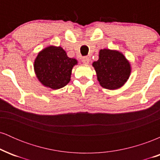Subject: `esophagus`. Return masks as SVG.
Returning a JSON list of instances; mask_svg holds the SVG:
<instances>
[{
    "label": "esophagus",
    "mask_w": 160,
    "mask_h": 160,
    "mask_svg": "<svg viewBox=\"0 0 160 160\" xmlns=\"http://www.w3.org/2000/svg\"><path fill=\"white\" fill-rule=\"evenodd\" d=\"M82 62L83 64H86V65H88L89 63V57L84 56L82 58Z\"/></svg>",
    "instance_id": "34e87169"
}]
</instances>
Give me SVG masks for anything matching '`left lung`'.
<instances>
[{
	"instance_id": "8db88e82",
	"label": "left lung",
	"mask_w": 160,
	"mask_h": 160,
	"mask_svg": "<svg viewBox=\"0 0 160 160\" xmlns=\"http://www.w3.org/2000/svg\"><path fill=\"white\" fill-rule=\"evenodd\" d=\"M97 79L104 89H120L127 82L131 74V65L118 50L103 49L99 51L98 59L92 63Z\"/></svg>"
}]
</instances>
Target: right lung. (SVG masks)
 I'll return each mask as SVG.
<instances>
[{
	"instance_id": "obj_1",
	"label": "right lung",
	"mask_w": 160,
	"mask_h": 160,
	"mask_svg": "<svg viewBox=\"0 0 160 160\" xmlns=\"http://www.w3.org/2000/svg\"><path fill=\"white\" fill-rule=\"evenodd\" d=\"M78 63V60L67 56L62 47L49 46L38 54L34 62V70L42 85L58 89L70 82L71 71Z\"/></svg>"
}]
</instances>
